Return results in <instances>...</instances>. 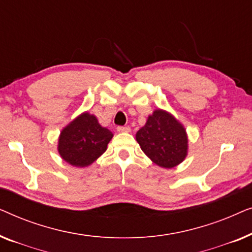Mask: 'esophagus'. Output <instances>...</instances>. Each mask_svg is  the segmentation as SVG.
Here are the masks:
<instances>
[{
  "label": "esophagus",
  "instance_id": "34e87169",
  "mask_svg": "<svg viewBox=\"0 0 252 252\" xmlns=\"http://www.w3.org/2000/svg\"><path fill=\"white\" fill-rule=\"evenodd\" d=\"M117 130L120 133H128V132H130V127L129 126H118L117 127Z\"/></svg>",
  "mask_w": 252,
  "mask_h": 252
}]
</instances>
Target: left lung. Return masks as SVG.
Returning a JSON list of instances; mask_svg holds the SVG:
<instances>
[{
  "mask_svg": "<svg viewBox=\"0 0 252 252\" xmlns=\"http://www.w3.org/2000/svg\"><path fill=\"white\" fill-rule=\"evenodd\" d=\"M141 149L155 164L172 168L187 156L188 139L180 123L163 110L149 116L146 125L136 133Z\"/></svg>",
  "mask_w": 252,
  "mask_h": 252,
  "instance_id": "1",
  "label": "left lung"
}]
</instances>
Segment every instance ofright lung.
<instances>
[{
	"label": "right lung",
	"instance_id": "1",
	"mask_svg": "<svg viewBox=\"0 0 252 252\" xmlns=\"http://www.w3.org/2000/svg\"><path fill=\"white\" fill-rule=\"evenodd\" d=\"M113 134L99 125L95 116L82 113L62 130L58 153L68 164L85 167L106 150Z\"/></svg>",
	"mask_w": 252,
	"mask_h": 252
}]
</instances>
